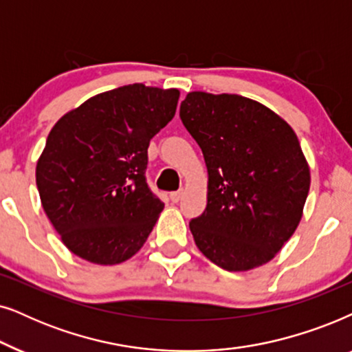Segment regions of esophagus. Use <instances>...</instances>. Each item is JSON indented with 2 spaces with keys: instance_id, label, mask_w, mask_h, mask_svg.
I'll list each match as a JSON object with an SVG mask.
<instances>
[{
  "instance_id": "34e87169",
  "label": "esophagus",
  "mask_w": 352,
  "mask_h": 352,
  "mask_svg": "<svg viewBox=\"0 0 352 352\" xmlns=\"http://www.w3.org/2000/svg\"><path fill=\"white\" fill-rule=\"evenodd\" d=\"M184 190H179V191H173V193H170V201L172 203H179V201L184 198Z\"/></svg>"
}]
</instances>
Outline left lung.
Segmentation results:
<instances>
[{
    "label": "left lung",
    "mask_w": 352,
    "mask_h": 352,
    "mask_svg": "<svg viewBox=\"0 0 352 352\" xmlns=\"http://www.w3.org/2000/svg\"><path fill=\"white\" fill-rule=\"evenodd\" d=\"M180 119L208 167V206L190 222L196 246L225 270L267 264L298 228L311 186L296 133L267 106L230 93H188Z\"/></svg>",
    "instance_id": "8db88e82"
}]
</instances>
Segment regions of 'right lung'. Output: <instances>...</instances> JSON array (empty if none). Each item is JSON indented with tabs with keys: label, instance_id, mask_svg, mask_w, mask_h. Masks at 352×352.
Returning <instances> with one entry per match:
<instances>
[{
	"label": "right lung",
	"instance_id": "1",
	"mask_svg": "<svg viewBox=\"0 0 352 352\" xmlns=\"http://www.w3.org/2000/svg\"><path fill=\"white\" fill-rule=\"evenodd\" d=\"M180 91L133 83L100 93L56 122L36 162L45 214L75 256L114 265L142 250L164 203L148 188V146Z\"/></svg>",
	"mask_w": 352,
	"mask_h": 352
}]
</instances>
